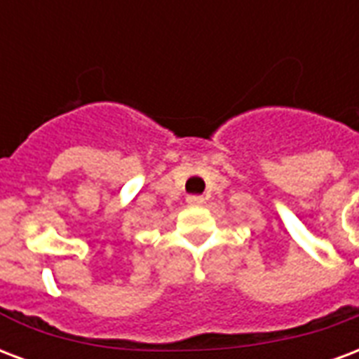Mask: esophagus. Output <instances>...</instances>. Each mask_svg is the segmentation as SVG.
<instances>
[{"label": "esophagus", "mask_w": 359, "mask_h": 359, "mask_svg": "<svg viewBox=\"0 0 359 359\" xmlns=\"http://www.w3.org/2000/svg\"><path fill=\"white\" fill-rule=\"evenodd\" d=\"M186 203L191 205V207H198V205L205 203V199L201 198V196H188V198H186Z\"/></svg>", "instance_id": "esophagus-1"}]
</instances>
